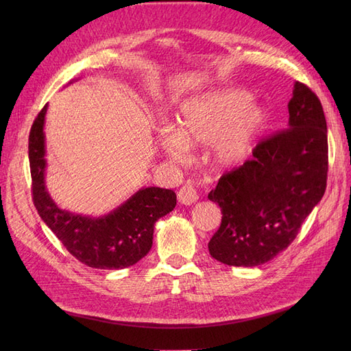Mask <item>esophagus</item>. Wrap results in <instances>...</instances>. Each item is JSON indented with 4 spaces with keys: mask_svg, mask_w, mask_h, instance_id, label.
<instances>
[{
    "mask_svg": "<svg viewBox=\"0 0 351 351\" xmlns=\"http://www.w3.org/2000/svg\"><path fill=\"white\" fill-rule=\"evenodd\" d=\"M177 197H178L180 204L187 205V206L195 204V202L199 199V196L196 193V189L192 184H184L182 189H180L177 193Z\"/></svg>",
    "mask_w": 351,
    "mask_h": 351,
    "instance_id": "34e87169",
    "label": "esophagus"
}]
</instances>
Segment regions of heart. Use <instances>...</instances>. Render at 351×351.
<instances>
[{"label": "heart", "mask_w": 351, "mask_h": 351, "mask_svg": "<svg viewBox=\"0 0 351 351\" xmlns=\"http://www.w3.org/2000/svg\"><path fill=\"white\" fill-rule=\"evenodd\" d=\"M265 123V111L240 89L209 90L180 105L176 127L161 132V145L176 162H186L190 147L209 145L210 159L227 168L241 162Z\"/></svg>", "instance_id": "heart-1"}]
</instances>
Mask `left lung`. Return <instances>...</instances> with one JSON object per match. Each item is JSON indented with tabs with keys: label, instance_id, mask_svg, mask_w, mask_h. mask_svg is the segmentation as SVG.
<instances>
[{
	"label": "left lung",
	"instance_id": "obj_1",
	"mask_svg": "<svg viewBox=\"0 0 351 351\" xmlns=\"http://www.w3.org/2000/svg\"><path fill=\"white\" fill-rule=\"evenodd\" d=\"M289 114V129L259 142L253 158L222 176L208 195L222 212L208 249L230 267H258L278 256L325 193L328 136L321 101L295 82Z\"/></svg>",
	"mask_w": 351,
	"mask_h": 351
}]
</instances>
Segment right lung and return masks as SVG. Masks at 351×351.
<instances>
[{
  "instance_id": "obj_1",
  "label": "right lung",
  "mask_w": 351,
  "mask_h": 351,
  "mask_svg": "<svg viewBox=\"0 0 351 351\" xmlns=\"http://www.w3.org/2000/svg\"><path fill=\"white\" fill-rule=\"evenodd\" d=\"M47 108L48 105L38 114L29 134L32 195L39 217L73 256L88 267H132L151 250L155 222L176 208V193L161 187H142L110 214L97 218L58 208L45 184Z\"/></svg>"
}]
</instances>
